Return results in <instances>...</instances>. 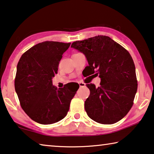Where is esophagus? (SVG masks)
<instances>
[{"mask_svg": "<svg viewBox=\"0 0 154 154\" xmlns=\"http://www.w3.org/2000/svg\"><path fill=\"white\" fill-rule=\"evenodd\" d=\"M79 84L80 87H85V84L84 82H79Z\"/></svg>", "mask_w": 154, "mask_h": 154, "instance_id": "esophagus-1", "label": "esophagus"}]
</instances>
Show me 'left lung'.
Listing matches in <instances>:
<instances>
[{
	"mask_svg": "<svg viewBox=\"0 0 154 154\" xmlns=\"http://www.w3.org/2000/svg\"><path fill=\"white\" fill-rule=\"evenodd\" d=\"M71 48L86 57L87 72L99 77L100 86L90 83L85 102L87 115L102 124L122 119L133 105L137 80L133 59L124 48L108 36L98 35L72 43Z\"/></svg>",
	"mask_w": 154,
	"mask_h": 154,
	"instance_id": "1",
	"label": "left lung"
}]
</instances>
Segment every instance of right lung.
Masks as SVG:
<instances>
[{
	"label": "right lung",
	"instance_id": "right-lung-1",
	"mask_svg": "<svg viewBox=\"0 0 154 154\" xmlns=\"http://www.w3.org/2000/svg\"><path fill=\"white\" fill-rule=\"evenodd\" d=\"M70 44L39 43L24 52L17 63L15 89L20 105L31 119L40 124H52L63 119L79 88L57 89L52 85L62 55Z\"/></svg>",
	"mask_w": 154,
	"mask_h": 154
}]
</instances>
